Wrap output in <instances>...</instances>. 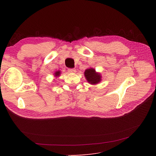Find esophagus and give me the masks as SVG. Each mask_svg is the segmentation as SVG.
I'll list each match as a JSON object with an SVG mask.
<instances>
[{"label": "esophagus", "mask_w": 156, "mask_h": 156, "mask_svg": "<svg viewBox=\"0 0 156 156\" xmlns=\"http://www.w3.org/2000/svg\"><path fill=\"white\" fill-rule=\"evenodd\" d=\"M68 70L69 73H75L76 72V69H74V68H68Z\"/></svg>", "instance_id": "esophagus-1"}]
</instances>
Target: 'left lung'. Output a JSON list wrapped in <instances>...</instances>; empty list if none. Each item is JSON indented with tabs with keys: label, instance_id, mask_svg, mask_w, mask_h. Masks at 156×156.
<instances>
[{
	"label": "left lung",
	"instance_id": "left-lung-1",
	"mask_svg": "<svg viewBox=\"0 0 156 156\" xmlns=\"http://www.w3.org/2000/svg\"><path fill=\"white\" fill-rule=\"evenodd\" d=\"M84 75L88 82L90 84H97L101 80L100 74H98V73H96L94 69L93 68L86 69L84 72Z\"/></svg>",
	"mask_w": 156,
	"mask_h": 156
}]
</instances>
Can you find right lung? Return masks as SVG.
Instances as JSON below:
<instances>
[{
	"label": "right lung",
	"instance_id": "right-lung-1",
	"mask_svg": "<svg viewBox=\"0 0 156 156\" xmlns=\"http://www.w3.org/2000/svg\"><path fill=\"white\" fill-rule=\"evenodd\" d=\"M59 74H60V72L59 71H58L55 73V76H59Z\"/></svg>",
	"mask_w": 156,
	"mask_h": 156
}]
</instances>
